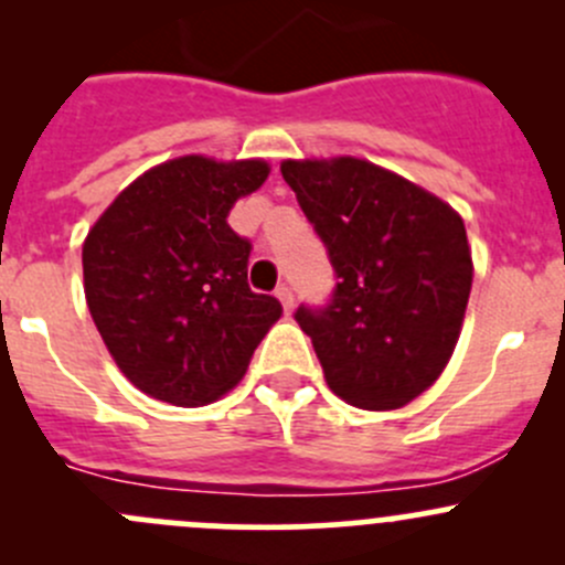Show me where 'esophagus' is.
Returning <instances> with one entry per match:
<instances>
[{"mask_svg": "<svg viewBox=\"0 0 565 565\" xmlns=\"http://www.w3.org/2000/svg\"><path fill=\"white\" fill-rule=\"evenodd\" d=\"M276 298L281 300L284 311H292V309H295V295H292V289H289V287H284V284H281V287L276 289Z\"/></svg>", "mask_w": 565, "mask_h": 565, "instance_id": "obj_1", "label": "esophagus"}]
</instances>
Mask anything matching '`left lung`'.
I'll return each mask as SVG.
<instances>
[{
    "label": "left lung",
    "mask_w": 565,
    "mask_h": 565,
    "mask_svg": "<svg viewBox=\"0 0 565 565\" xmlns=\"http://www.w3.org/2000/svg\"><path fill=\"white\" fill-rule=\"evenodd\" d=\"M281 174L339 276L328 309L295 315L324 383L352 407H404L457 350L472 287L465 221L366 158H287Z\"/></svg>",
    "instance_id": "1"
}]
</instances>
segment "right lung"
I'll list each match as a JSON object with an SVG mask.
<instances>
[{
	"label": "right lung",
	"mask_w": 565,
	"mask_h": 565,
	"mask_svg": "<svg viewBox=\"0 0 565 565\" xmlns=\"http://www.w3.org/2000/svg\"><path fill=\"white\" fill-rule=\"evenodd\" d=\"M267 174L262 158H172L122 188L84 237L89 315L147 396L174 407L215 402L281 319L276 298L250 292V243L226 224Z\"/></svg>",
	"instance_id": "1"
}]
</instances>
